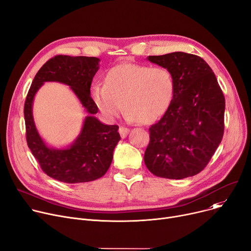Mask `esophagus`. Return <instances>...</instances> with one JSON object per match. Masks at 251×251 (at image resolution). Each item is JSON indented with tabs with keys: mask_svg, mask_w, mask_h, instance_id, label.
<instances>
[{
	"mask_svg": "<svg viewBox=\"0 0 251 251\" xmlns=\"http://www.w3.org/2000/svg\"><path fill=\"white\" fill-rule=\"evenodd\" d=\"M129 131L130 130L128 128H126V127H120V128H119V133H120L122 138H125L128 135Z\"/></svg>",
	"mask_w": 251,
	"mask_h": 251,
	"instance_id": "1",
	"label": "esophagus"
}]
</instances>
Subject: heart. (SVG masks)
I'll use <instances>...</instances> for the list:
<instances>
[{"instance_id": "1", "label": "heart", "mask_w": 251, "mask_h": 251, "mask_svg": "<svg viewBox=\"0 0 251 251\" xmlns=\"http://www.w3.org/2000/svg\"><path fill=\"white\" fill-rule=\"evenodd\" d=\"M174 76L168 68L123 63L111 68L104 84L91 86V98L108 119L120 115L124 107L129 121L153 123L163 117L172 103Z\"/></svg>"}]
</instances>
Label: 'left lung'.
<instances>
[{
    "label": "left lung",
    "mask_w": 251,
    "mask_h": 251,
    "mask_svg": "<svg viewBox=\"0 0 251 251\" xmlns=\"http://www.w3.org/2000/svg\"><path fill=\"white\" fill-rule=\"evenodd\" d=\"M148 60L172 72L175 92L166 114L150 128L144 163L157 177L194 176L204 169L222 141L223 91L212 68L199 56L175 51Z\"/></svg>",
    "instance_id": "1"
}]
</instances>
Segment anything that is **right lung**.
<instances>
[{"mask_svg":"<svg viewBox=\"0 0 251 251\" xmlns=\"http://www.w3.org/2000/svg\"><path fill=\"white\" fill-rule=\"evenodd\" d=\"M96 57L56 56L36 73L24 104L26 140L44 172L64 183H83L102 177L109 170L113 152L121 139L117 125H105L95 116L99 109L90 97L92 78L100 68ZM45 82L68 85L89 113L81 133L68 147L51 148L36 129L32 105L38 89Z\"/></svg>","mask_w":251,"mask_h":251,"instance_id":"add662e5","label":"right lung"}]
</instances>
